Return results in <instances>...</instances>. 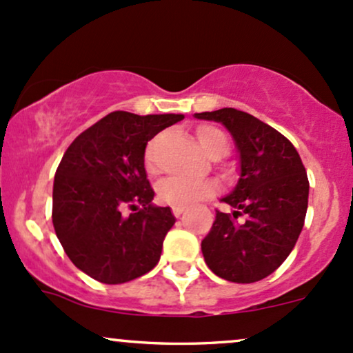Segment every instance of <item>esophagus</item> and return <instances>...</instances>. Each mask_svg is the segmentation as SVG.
<instances>
[{
  "instance_id": "34e87169",
  "label": "esophagus",
  "mask_w": 353,
  "mask_h": 353,
  "mask_svg": "<svg viewBox=\"0 0 353 353\" xmlns=\"http://www.w3.org/2000/svg\"><path fill=\"white\" fill-rule=\"evenodd\" d=\"M172 212L176 217H181V214L184 212V208L182 205H172Z\"/></svg>"
}]
</instances>
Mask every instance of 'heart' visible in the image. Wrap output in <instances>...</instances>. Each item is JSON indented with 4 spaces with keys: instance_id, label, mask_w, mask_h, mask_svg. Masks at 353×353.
Listing matches in <instances>:
<instances>
[{
    "instance_id": "1",
    "label": "heart",
    "mask_w": 353,
    "mask_h": 353,
    "mask_svg": "<svg viewBox=\"0 0 353 353\" xmlns=\"http://www.w3.org/2000/svg\"><path fill=\"white\" fill-rule=\"evenodd\" d=\"M196 139L202 151L209 157H222L228 151V137L221 129L212 125H201L196 131ZM154 144L145 151V163L149 168H154ZM214 192V184L208 179H189V177H168L159 184L157 194L164 202L172 205H188L209 197Z\"/></svg>"
}]
</instances>
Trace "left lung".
<instances>
[{"instance_id":"left-lung-1","label":"left lung","mask_w":353,"mask_h":353,"mask_svg":"<svg viewBox=\"0 0 353 353\" xmlns=\"http://www.w3.org/2000/svg\"><path fill=\"white\" fill-rule=\"evenodd\" d=\"M221 123L239 154V179L222 202L232 215L216 212L202 239V255L214 274L229 282L262 281L292 252L309 204V179L301 156L287 137L257 117L234 108L196 112ZM244 215L245 221L235 219Z\"/></svg>"}]
</instances>
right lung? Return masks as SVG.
<instances>
[{"label":"right lung","mask_w":353,"mask_h":353,"mask_svg":"<svg viewBox=\"0 0 353 353\" xmlns=\"http://www.w3.org/2000/svg\"><path fill=\"white\" fill-rule=\"evenodd\" d=\"M184 114L114 111L72 141L52 185V225L71 262L103 283L148 274L176 217L154 205L144 168L148 141ZM129 205L134 213L124 216Z\"/></svg>","instance_id":"obj_1"}]
</instances>
